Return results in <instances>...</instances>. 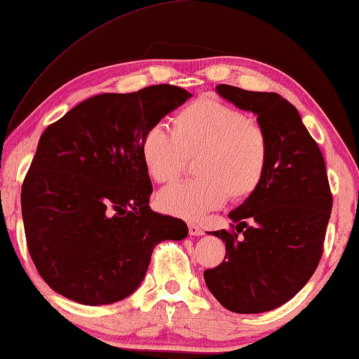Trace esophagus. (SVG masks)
<instances>
[{
    "label": "esophagus",
    "mask_w": 359,
    "mask_h": 359,
    "mask_svg": "<svg viewBox=\"0 0 359 359\" xmlns=\"http://www.w3.org/2000/svg\"><path fill=\"white\" fill-rule=\"evenodd\" d=\"M188 230H189V235H194V237H198V235H203L204 230L199 227V225L196 224H189L188 225Z\"/></svg>",
    "instance_id": "1"
}]
</instances>
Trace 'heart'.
Returning a JSON list of instances; mask_svg holds the SVG:
<instances>
[{"mask_svg": "<svg viewBox=\"0 0 359 359\" xmlns=\"http://www.w3.org/2000/svg\"><path fill=\"white\" fill-rule=\"evenodd\" d=\"M147 173L156 183L175 181L196 158L199 178L171 184L156 198L163 212L198 220L225 199L250 198L266 175L271 147L266 130L242 111L210 96L199 97L171 119V132L154 126L140 140Z\"/></svg>", "mask_w": 359, "mask_h": 359, "instance_id": "heart-1", "label": "heart"}]
</instances>
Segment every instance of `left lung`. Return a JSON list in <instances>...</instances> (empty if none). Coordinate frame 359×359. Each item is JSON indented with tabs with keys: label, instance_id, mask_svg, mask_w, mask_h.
<instances>
[{
	"label": "left lung",
	"instance_id": "1",
	"mask_svg": "<svg viewBox=\"0 0 359 359\" xmlns=\"http://www.w3.org/2000/svg\"><path fill=\"white\" fill-rule=\"evenodd\" d=\"M215 90L257 114L271 155L258 189L229 214L232 232H210L225 242V258L205 269L204 281L229 311L268 312L296 296L322 258L333 204L325 161L296 107L278 93Z\"/></svg>",
	"mask_w": 359,
	"mask_h": 359
}]
</instances>
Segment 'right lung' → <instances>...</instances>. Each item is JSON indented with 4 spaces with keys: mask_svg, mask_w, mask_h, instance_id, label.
Instances as JSON below:
<instances>
[{
    "mask_svg": "<svg viewBox=\"0 0 359 359\" xmlns=\"http://www.w3.org/2000/svg\"><path fill=\"white\" fill-rule=\"evenodd\" d=\"M189 97L173 85L104 93L43 130L21 208L29 255L53 291L85 306L121 301L156 245L188 235L183 220L150 209L140 140Z\"/></svg>",
    "mask_w": 359,
    "mask_h": 359,
    "instance_id": "right-lung-1",
    "label": "right lung"
}]
</instances>
